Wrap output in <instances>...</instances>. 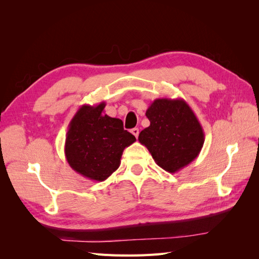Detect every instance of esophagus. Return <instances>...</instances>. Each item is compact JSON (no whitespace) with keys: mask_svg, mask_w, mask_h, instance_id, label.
I'll list each match as a JSON object with an SVG mask.
<instances>
[{"mask_svg":"<svg viewBox=\"0 0 259 259\" xmlns=\"http://www.w3.org/2000/svg\"><path fill=\"white\" fill-rule=\"evenodd\" d=\"M131 132H132L133 135H134L136 138H138V135H139V130L138 128H133Z\"/></svg>","mask_w":259,"mask_h":259,"instance_id":"esophagus-1","label":"esophagus"}]
</instances>
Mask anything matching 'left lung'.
<instances>
[{"label":"left lung","instance_id":"obj_1","mask_svg":"<svg viewBox=\"0 0 259 259\" xmlns=\"http://www.w3.org/2000/svg\"><path fill=\"white\" fill-rule=\"evenodd\" d=\"M146 116L150 125L140 132L138 140L164 170L176 173L199 155L204 132L184 99H155L147 109Z\"/></svg>","mask_w":259,"mask_h":259}]
</instances>
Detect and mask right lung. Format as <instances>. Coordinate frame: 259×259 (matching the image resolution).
Masks as SVG:
<instances>
[{"mask_svg": "<svg viewBox=\"0 0 259 259\" xmlns=\"http://www.w3.org/2000/svg\"><path fill=\"white\" fill-rule=\"evenodd\" d=\"M105 107V101L80 107L69 123L65 143L69 165L96 182H104L119 168L124 149L136 140L120 119L104 113Z\"/></svg>", "mask_w": 259, "mask_h": 259, "instance_id": "obj_1", "label": "right lung"}]
</instances>
